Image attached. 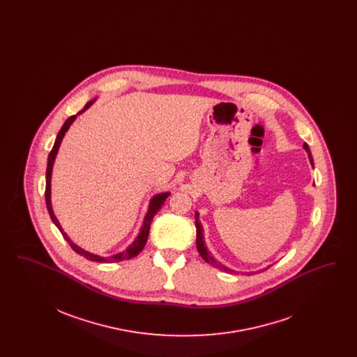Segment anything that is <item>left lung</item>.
Segmentation results:
<instances>
[{"label": "left lung", "mask_w": 357, "mask_h": 357, "mask_svg": "<svg viewBox=\"0 0 357 357\" xmlns=\"http://www.w3.org/2000/svg\"><path fill=\"white\" fill-rule=\"evenodd\" d=\"M304 150H305L306 153H307V158H309V160H310V165L313 166L312 153H310L309 146H307L306 143H304ZM195 227H197V249H198L199 255L204 258V261H206L207 264H210L213 268H217V269L223 271V272L234 273V271H231L230 268L222 265L221 262H220L218 259H215V258L211 255V253L207 250V248H206V245H204V227H202V223L199 222V213H195ZM271 266H272V265H269L268 268H271ZM268 268H265V269H262V271H266ZM262 271H261V272H262Z\"/></svg>", "instance_id": "8db88e82"}]
</instances>
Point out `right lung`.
I'll list each match as a JSON object with an SVG mask.
<instances>
[{
    "mask_svg": "<svg viewBox=\"0 0 357 357\" xmlns=\"http://www.w3.org/2000/svg\"><path fill=\"white\" fill-rule=\"evenodd\" d=\"M95 100H96V99H93V100L86 102L84 108H83L77 115H80V114H83L84 111H86V109H88V108L95 102ZM77 115H73V116H70V118L66 120V123L63 124L61 130H60V131H59V134H57V137H56L54 144H53V149H52L51 153H50V156H48V166H47V186H45V202H47V208H48V211H50L52 222H53V223L57 226V229L61 231L63 237L66 238V239L68 241L70 248H72L77 255H83V257H85V258H86V259H89V261L105 262V264H108V262H109V264H111V262H120V261L131 259V258H134V257H136V255H139V253L143 250V248H144V245H146V242H147V238H149L150 226H151V221H153V215L160 210L162 204H165V201L167 199V197L170 195V192H160V194L153 195V198H151V201H150V204H149V211H147V214H146V217H144V221H143V225H142V227H140V231H139L137 237L135 238V241H134V242H132V243H131L126 250H123V252H120V253H116V255H109V257H102V255L89 253V252H86L84 249H82L80 246H77L76 243H73V242L70 241V238L67 236V233L63 230V227H61L60 222H59V220L56 218V215H54V213H53V208H52L51 204V179L52 170H53V163H54L56 155L59 153V149H60L61 140H63V137L66 135V132L68 131L70 124H72V123L75 121V119L77 118Z\"/></svg>",
    "mask_w": 357,
    "mask_h": 357,
    "instance_id": "add662e5",
    "label": "right lung"
}]
</instances>
